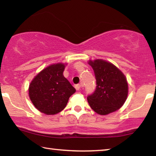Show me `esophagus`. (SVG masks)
Instances as JSON below:
<instances>
[{
	"instance_id": "34e87169",
	"label": "esophagus",
	"mask_w": 156,
	"mask_h": 156,
	"mask_svg": "<svg viewBox=\"0 0 156 156\" xmlns=\"http://www.w3.org/2000/svg\"><path fill=\"white\" fill-rule=\"evenodd\" d=\"M82 87V84H78L75 85V88L76 89V90H80V88Z\"/></svg>"
}]
</instances>
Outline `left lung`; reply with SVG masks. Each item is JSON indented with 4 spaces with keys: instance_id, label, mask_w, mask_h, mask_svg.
I'll use <instances>...</instances> for the list:
<instances>
[{
    "instance_id": "1",
    "label": "left lung",
    "mask_w": 156,
    "mask_h": 156,
    "mask_svg": "<svg viewBox=\"0 0 156 156\" xmlns=\"http://www.w3.org/2000/svg\"><path fill=\"white\" fill-rule=\"evenodd\" d=\"M96 80V90L87 96L89 106L100 115H107L122 106L127 98L125 76L112 63L104 60H89Z\"/></svg>"
}]
</instances>
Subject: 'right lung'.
Listing matches in <instances>:
<instances>
[{"label": "right lung", "mask_w": 156, "mask_h": 156, "mask_svg": "<svg viewBox=\"0 0 156 156\" xmlns=\"http://www.w3.org/2000/svg\"><path fill=\"white\" fill-rule=\"evenodd\" d=\"M65 65L57 63L38 73L30 84L29 96L39 112L54 115L65 109L76 89L63 76Z\"/></svg>", "instance_id": "right-lung-1"}]
</instances>
